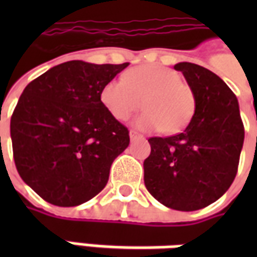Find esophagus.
<instances>
[{"instance_id":"34e87169","label":"esophagus","mask_w":257,"mask_h":257,"mask_svg":"<svg viewBox=\"0 0 257 257\" xmlns=\"http://www.w3.org/2000/svg\"><path fill=\"white\" fill-rule=\"evenodd\" d=\"M129 138H131V140H132V142H135V140H139V139H145V138H143L142 135L136 134V132H134V131H132V132L129 134Z\"/></svg>"}]
</instances>
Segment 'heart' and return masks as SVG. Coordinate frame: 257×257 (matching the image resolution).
<instances>
[{
    "label": "heart",
    "instance_id": "b5f03b06",
    "mask_svg": "<svg viewBox=\"0 0 257 257\" xmlns=\"http://www.w3.org/2000/svg\"><path fill=\"white\" fill-rule=\"evenodd\" d=\"M146 111L135 125L142 131L162 129L165 134L180 132L191 121L195 97L178 73L157 64H142L123 74L122 79L108 81L100 92V101L118 121H126L142 107Z\"/></svg>",
    "mask_w": 257,
    "mask_h": 257
}]
</instances>
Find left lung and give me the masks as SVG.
Segmentation results:
<instances>
[{"label": "left lung", "mask_w": 257, "mask_h": 257, "mask_svg": "<svg viewBox=\"0 0 257 257\" xmlns=\"http://www.w3.org/2000/svg\"><path fill=\"white\" fill-rule=\"evenodd\" d=\"M175 70L193 89L195 111L182 134L149 139L145 184L162 205L190 212L215 202L231 186L245 132L237 97L220 77L187 62Z\"/></svg>", "instance_id": "1"}]
</instances>
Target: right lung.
<instances>
[{"mask_svg": "<svg viewBox=\"0 0 257 257\" xmlns=\"http://www.w3.org/2000/svg\"><path fill=\"white\" fill-rule=\"evenodd\" d=\"M129 63L58 64L23 90L11 118L20 178L42 199L77 206L104 189L129 131L100 101L103 86Z\"/></svg>", "mask_w": 257, "mask_h": 257, "instance_id": "right-lung-1", "label": "right lung"}]
</instances>
